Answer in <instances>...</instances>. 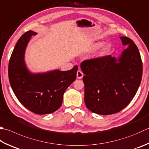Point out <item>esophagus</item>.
<instances>
[{
    "instance_id": "1",
    "label": "esophagus",
    "mask_w": 149,
    "mask_h": 149,
    "mask_svg": "<svg viewBox=\"0 0 149 149\" xmlns=\"http://www.w3.org/2000/svg\"><path fill=\"white\" fill-rule=\"evenodd\" d=\"M83 76H84L83 72L81 71H80V70H78V71L77 72V78H79V79H80V78H82L83 77Z\"/></svg>"
}]
</instances>
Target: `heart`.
Here are the masks:
<instances>
[{"mask_svg": "<svg viewBox=\"0 0 149 149\" xmlns=\"http://www.w3.org/2000/svg\"><path fill=\"white\" fill-rule=\"evenodd\" d=\"M104 45V43L103 42H99L95 45L94 46V49H99L100 47H102ZM110 50V47H109L108 45H106L105 47H104V48L102 50V54H107V53Z\"/></svg>", "mask_w": 149, "mask_h": 149, "instance_id": "b5f03b06", "label": "heart"}]
</instances>
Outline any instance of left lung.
I'll list each match as a JSON object with an SVG mask.
<instances>
[{
  "label": "left lung",
  "mask_w": 149,
  "mask_h": 149,
  "mask_svg": "<svg viewBox=\"0 0 149 149\" xmlns=\"http://www.w3.org/2000/svg\"><path fill=\"white\" fill-rule=\"evenodd\" d=\"M128 45L117 60L111 55L83 61L85 74L84 101L93 113L111 115L121 111L136 94L142 78L143 65L139 50L127 37H120Z\"/></svg>",
  "instance_id": "8db88e82"
}]
</instances>
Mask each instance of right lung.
Wrapping results in <instances>:
<instances>
[{"mask_svg": "<svg viewBox=\"0 0 149 149\" xmlns=\"http://www.w3.org/2000/svg\"><path fill=\"white\" fill-rule=\"evenodd\" d=\"M36 34L29 30L17 42L9 61L8 77L19 102L33 113L43 115L53 113L60 108L64 92L77 77L78 66L66 71L30 72L24 63V51L31 37Z\"/></svg>", "mask_w": 149, "mask_h": 149, "instance_id": "right-lung-1", "label": "right lung"}]
</instances>
